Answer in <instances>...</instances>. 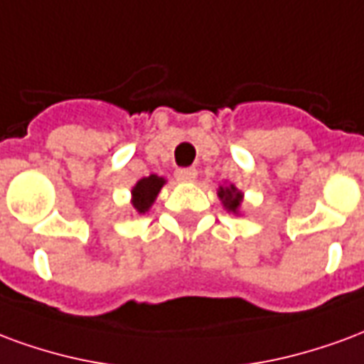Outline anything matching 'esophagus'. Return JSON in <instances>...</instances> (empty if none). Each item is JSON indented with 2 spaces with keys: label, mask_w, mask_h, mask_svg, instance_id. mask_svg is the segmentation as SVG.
I'll return each mask as SVG.
<instances>
[{
  "label": "esophagus",
  "mask_w": 364,
  "mask_h": 364,
  "mask_svg": "<svg viewBox=\"0 0 364 364\" xmlns=\"http://www.w3.org/2000/svg\"><path fill=\"white\" fill-rule=\"evenodd\" d=\"M196 176H198V171H196V168H178V171H176V178H178L180 182H193Z\"/></svg>",
  "instance_id": "34e87169"
}]
</instances>
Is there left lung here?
I'll return each mask as SVG.
<instances>
[{"instance_id":"8db88e82","label":"left lung","mask_w":364,"mask_h":364,"mask_svg":"<svg viewBox=\"0 0 364 364\" xmlns=\"http://www.w3.org/2000/svg\"><path fill=\"white\" fill-rule=\"evenodd\" d=\"M217 193H219V198H221L225 209L230 211V213L238 215V211H240V203H242V192L238 190L237 186H219V192Z\"/></svg>"}]
</instances>
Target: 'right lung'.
Listing matches in <instances>:
<instances>
[{"mask_svg": "<svg viewBox=\"0 0 364 364\" xmlns=\"http://www.w3.org/2000/svg\"><path fill=\"white\" fill-rule=\"evenodd\" d=\"M166 180L156 176V174H151V176H145L137 184L132 188V205L135 208L137 213H145L149 211V208L155 203L156 196L161 192V188L164 186Z\"/></svg>", "mask_w": 364, "mask_h": 364, "instance_id": "obj_1", "label": "right lung"}]
</instances>
